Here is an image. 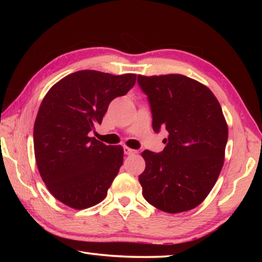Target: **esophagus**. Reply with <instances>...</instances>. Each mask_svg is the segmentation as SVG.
Returning <instances> with one entry per match:
<instances>
[{
	"label": "esophagus",
	"mask_w": 262,
	"mask_h": 262,
	"mask_svg": "<svg viewBox=\"0 0 262 262\" xmlns=\"http://www.w3.org/2000/svg\"><path fill=\"white\" fill-rule=\"evenodd\" d=\"M123 152H125V155H134L137 151H136V150L130 149V148H128V147H123Z\"/></svg>",
	"instance_id": "esophagus-1"
}]
</instances>
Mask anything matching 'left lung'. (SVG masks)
<instances>
[{
  "mask_svg": "<svg viewBox=\"0 0 262 262\" xmlns=\"http://www.w3.org/2000/svg\"><path fill=\"white\" fill-rule=\"evenodd\" d=\"M137 83L148 96L154 130L168 133L163 151L142 152L143 196L170 214L193 209L210 193L224 163L228 126L221 105L206 85L184 75H139Z\"/></svg>",
  "mask_w": 262,
  "mask_h": 262,
  "instance_id": "obj_1",
  "label": "left lung"
}]
</instances>
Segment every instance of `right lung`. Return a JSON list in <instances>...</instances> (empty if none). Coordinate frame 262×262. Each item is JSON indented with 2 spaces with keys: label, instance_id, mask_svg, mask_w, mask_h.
Here are the masks:
<instances>
[{
  "label": "right lung",
  "instance_id": "add662e5",
  "mask_svg": "<svg viewBox=\"0 0 262 262\" xmlns=\"http://www.w3.org/2000/svg\"><path fill=\"white\" fill-rule=\"evenodd\" d=\"M135 82V74L79 70L54 84L41 101L33 128L35 162L48 190L66 206L85 209L107 195L123 149L89 133L100 125L111 101Z\"/></svg>",
  "mask_w": 262,
  "mask_h": 262
}]
</instances>
